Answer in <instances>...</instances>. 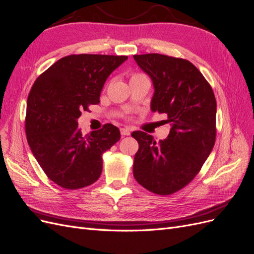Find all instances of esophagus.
<instances>
[{
    "instance_id": "esophagus-1",
    "label": "esophagus",
    "mask_w": 254,
    "mask_h": 254,
    "mask_svg": "<svg viewBox=\"0 0 254 254\" xmlns=\"http://www.w3.org/2000/svg\"><path fill=\"white\" fill-rule=\"evenodd\" d=\"M131 133V130L129 128H121V134L122 135H130Z\"/></svg>"
}]
</instances>
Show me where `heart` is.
<instances>
[{
    "instance_id": "1",
    "label": "heart",
    "mask_w": 254,
    "mask_h": 254,
    "mask_svg": "<svg viewBox=\"0 0 254 254\" xmlns=\"http://www.w3.org/2000/svg\"><path fill=\"white\" fill-rule=\"evenodd\" d=\"M141 79H148V78H147V76H146L144 73H141V72H134V73L130 75V82L141 80Z\"/></svg>"
}]
</instances>
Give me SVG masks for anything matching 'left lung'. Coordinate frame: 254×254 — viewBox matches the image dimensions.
<instances>
[{
    "label": "left lung",
    "mask_w": 254,
    "mask_h": 254,
    "mask_svg": "<svg viewBox=\"0 0 254 254\" xmlns=\"http://www.w3.org/2000/svg\"><path fill=\"white\" fill-rule=\"evenodd\" d=\"M152 79L151 110L166 113L171 131L157 143L143 131H133L139 143L133 176L143 188L172 195L200 172L216 140V99L212 87L187 59L162 54L133 56Z\"/></svg>",
    "instance_id": "1"
}]
</instances>
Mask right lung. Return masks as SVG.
<instances>
[{"label":"right lung","instance_id":"obj_1","mask_svg":"<svg viewBox=\"0 0 254 254\" xmlns=\"http://www.w3.org/2000/svg\"><path fill=\"white\" fill-rule=\"evenodd\" d=\"M127 56L79 54L59 59L38 77L27 98L25 132L33 155L49 179L66 190L94 183L103 153L120 141L118 127L82 135L77 119L99 103L108 76Z\"/></svg>","mask_w":254,"mask_h":254}]
</instances>
